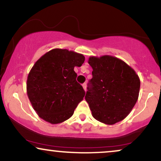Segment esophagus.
I'll return each mask as SVG.
<instances>
[{
	"label": "esophagus",
	"mask_w": 161,
	"mask_h": 161,
	"mask_svg": "<svg viewBox=\"0 0 161 161\" xmlns=\"http://www.w3.org/2000/svg\"><path fill=\"white\" fill-rule=\"evenodd\" d=\"M82 87H83V89H84V90L86 91V90H87V85H86V83H84V84L82 85Z\"/></svg>",
	"instance_id": "1"
}]
</instances>
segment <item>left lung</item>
Instances as JSON below:
<instances>
[{
  "label": "left lung",
  "mask_w": 161,
  "mask_h": 161,
  "mask_svg": "<svg viewBox=\"0 0 161 161\" xmlns=\"http://www.w3.org/2000/svg\"><path fill=\"white\" fill-rule=\"evenodd\" d=\"M93 69L85 100L94 119L114 125L127 117L139 97L140 80L135 70L117 57L90 56Z\"/></svg>",
  "instance_id": "obj_1"
}]
</instances>
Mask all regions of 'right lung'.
I'll return each mask as SVG.
<instances>
[{"instance_id":"add662e5","label":"right lung","mask_w":161,"mask_h":161,"mask_svg":"<svg viewBox=\"0 0 161 161\" xmlns=\"http://www.w3.org/2000/svg\"><path fill=\"white\" fill-rule=\"evenodd\" d=\"M85 56L67 49L55 48L44 54L27 76L26 93L38 117L58 124L74 114L85 92L76 82L75 67H81Z\"/></svg>"}]
</instances>
